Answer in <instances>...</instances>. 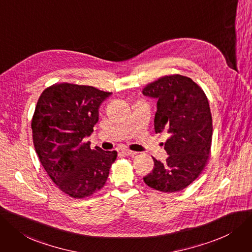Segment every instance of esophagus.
Listing matches in <instances>:
<instances>
[{"label": "esophagus", "mask_w": 252, "mask_h": 252, "mask_svg": "<svg viewBox=\"0 0 252 252\" xmlns=\"http://www.w3.org/2000/svg\"><path fill=\"white\" fill-rule=\"evenodd\" d=\"M122 152L125 154V155H136L137 152H134V151H131L129 149H123Z\"/></svg>", "instance_id": "esophagus-1"}]
</instances>
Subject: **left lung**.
<instances>
[{"instance_id": "8db88e82", "label": "left lung", "mask_w": 252, "mask_h": 252, "mask_svg": "<svg viewBox=\"0 0 252 252\" xmlns=\"http://www.w3.org/2000/svg\"><path fill=\"white\" fill-rule=\"evenodd\" d=\"M143 94L157 99L155 132L170 136L164 144V163L155 159L145 183L162 192L183 190L205 168L212 144V115L208 98L192 79L180 74L166 75L148 84Z\"/></svg>"}]
</instances>
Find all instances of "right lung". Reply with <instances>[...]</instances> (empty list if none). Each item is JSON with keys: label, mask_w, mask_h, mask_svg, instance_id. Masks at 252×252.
I'll use <instances>...</instances> for the list:
<instances>
[{"label": "right lung", "mask_w": 252, "mask_h": 252, "mask_svg": "<svg viewBox=\"0 0 252 252\" xmlns=\"http://www.w3.org/2000/svg\"><path fill=\"white\" fill-rule=\"evenodd\" d=\"M112 93L91 86L55 84L40 95L32 119L33 143L40 162L57 187L74 198L101 189L117 151L90 148L99 106Z\"/></svg>", "instance_id": "1"}]
</instances>
